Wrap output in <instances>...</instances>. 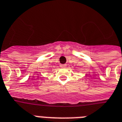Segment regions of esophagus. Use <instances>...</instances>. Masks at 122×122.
<instances>
[{
	"mask_svg": "<svg viewBox=\"0 0 122 122\" xmlns=\"http://www.w3.org/2000/svg\"><path fill=\"white\" fill-rule=\"evenodd\" d=\"M60 66H61V68H65L66 66V64H61L60 65Z\"/></svg>",
	"mask_w": 122,
	"mask_h": 122,
	"instance_id": "34e87169",
	"label": "esophagus"
}]
</instances>
